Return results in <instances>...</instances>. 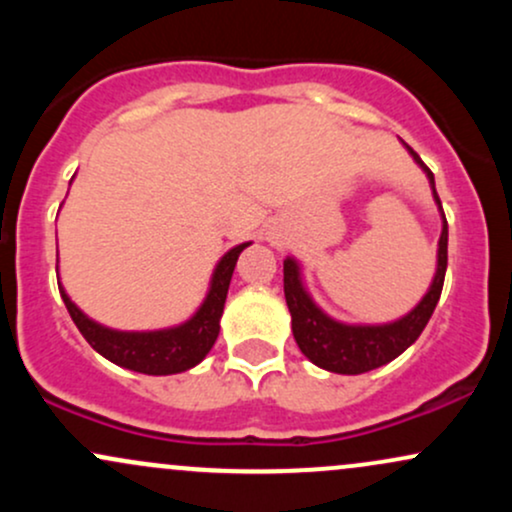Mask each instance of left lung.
Returning a JSON list of instances; mask_svg holds the SVG:
<instances>
[{
	"instance_id": "left-lung-1",
	"label": "left lung",
	"mask_w": 512,
	"mask_h": 512,
	"mask_svg": "<svg viewBox=\"0 0 512 512\" xmlns=\"http://www.w3.org/2000/svg\"><path fill=\"white\" fill-rule=\"evenodd\" d=\"M407 151L428 175L433 199H436L440 216H443V233H440L438 240L436 276L431 281V289H428L426 296L421 298L419 305L411 313L399 317L395 322H387V325H346V322L332 320L330 315L317 308L310 293L305 291L298 262L293 257H286L284 260V296L291 313L293 339H296L298 349L315 366L330 370V373L358 375L395 361L424 332V327L428 325V320H431L433 310L438 305L440 291H443L445 269H448V221H445L443 207H440L433 173L411 146H407Z\"/></svg>"
}]
</instances>
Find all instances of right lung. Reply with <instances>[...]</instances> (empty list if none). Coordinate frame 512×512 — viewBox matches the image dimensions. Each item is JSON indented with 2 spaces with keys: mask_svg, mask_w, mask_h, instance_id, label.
Returning a JSON list of instances; mask_svg holds the SVG:
<instances>
[{
  "mask_svg": "<svg viewBox=\"0 0 512 512\" xmlns=\"http://www.w3.org/2000/svg\"><path fill=\"white\" fill-rule=\"evenodd\" d=\"M250 243L236 245L228 250L216 264L214 274H211L209 293L199 310L187 322L178 327H168V330H154V332H120L110 330V327L98 325L91 317L81 313L62 289L60 279V293L62 301L67 305L69 315H72L74 325L84 334V339L98 354L113 361L115 366L137 370L144 375H173L182 373V370L195 368L204 356L209 354L214 346L216 337L221 330V315L223 303H226L228 286H231L233 269H236L238 255L248 248Z\"/></svg>",
  "mask_w": 512,
  "mask_h": 512,
  "instance_id": "add662e5",
  "label": "right lung"
}]
</instances>
